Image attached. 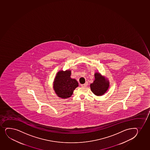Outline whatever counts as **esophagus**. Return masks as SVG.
<instances>
[{
	"instance_id": "34e87169",
	"label": "esophagus",
	"mask_w": 150,
	"mask_h": 150,
	"mask_svg": "<svg viewBox=\"0 0 150 150\" xmlns=\"http://www.w3.org/2000/svg\"><path fill=\"white\" fill-rule=\"evenodd\" d=\"M87 86H88V83H84V84H81V87H83V88H85V87H86Z\"/></svg>"
}]
</instances>
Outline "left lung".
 Instances as JSON below:
<instances>
[{
    "instance_id": "obj_1",
    "label": "left lung",
    "mask_w": 150,
    "mask_h": 150,
    "mask_svg": "<svg viewBox=\"0 0 150 150\" xmlns=\"http://www.w3.org/2000/svg\"><path fill=\"white\" fill-rule=\"evenodd\" d=\"M110 86V82L105 76L100 72L95 73V80L90 84L91 91L96 96H102L107 92Z\"/></svg>"
}]
</instances>
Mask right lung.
I'll use <instances>...</instances> for the list:
<instances>
[{"mask_svg": "<svg viewBox=\"0 0 150 150\" xmlns=\"http://www.w3.org/2000/svg\"><path fill=\"white\" fill-rule=\"evenodd\" d=\"M71 70H60L57 72L53 83V88L56 95L62 98H70L74 91L79 86L76 79L71 78Z\"/></svg>", "mask_w": 150, "mask_h": 150, "instance_id": "obj_1", "label": "right lung"}]
</instances>
